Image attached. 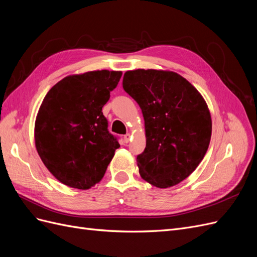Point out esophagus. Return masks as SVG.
Returning a JSON list of instances; mask_svg holds the SVG:
<instances>
[{
	"mask_svg": "<svg viewBox=\"0 0 257 257\" xmlns=\"http://www.w3.org/2000/svg\"><path fill=\"white\" fill-rule=\"evenodd\" d=\"M131 137H132V136H131V134H130V133H127V134H125V135H124V136H123V139H124V143H126V144H127V143H128L130 141H131Z\"/></svg>",
	"mask_w": 257,
	"mask_h": 257,
	"instance_id": "1",
	"label": "esophagus"
}]
</instances>
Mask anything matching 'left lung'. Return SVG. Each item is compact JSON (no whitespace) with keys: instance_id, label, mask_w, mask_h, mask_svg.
<instances>
[{"instance_id":"left-lung-1","label":"left lung","mask_w":257,"mask_h":257,"mask_svg":"<svg viewBox=\"0 0 257 257\" xmlns=\"http://www.w3.org/2000/svg\"><path fill=\"white\" fill-rule=\"evenodd\" d=\"M122 83L145 120L139 174L160 189L180 183L203 161L211 139V115L204 97L182 76L169 71H127Z\"/></svg>"}]
</instances>
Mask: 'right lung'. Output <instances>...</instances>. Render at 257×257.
<instances>
[{
    "mask_svg": "<svg viewBox=\"0 0 257 257\" xmlns=\"http://www.w3.org/2000/svg\"><path fill=\"white\" fill-rule=\"evenodd\" d=\"M122 72L93 71L60 80L46 94L36 115L35 146L60 182L79 190L98 183L120 147L108 132L102 108Z\"/></svg>",
    "mask_w": 257,
    "mask_h": 257,
    "instance_id": "add662e5",
    "label": "right lung"
}]
</instances>
